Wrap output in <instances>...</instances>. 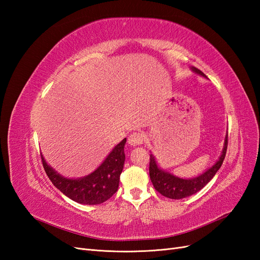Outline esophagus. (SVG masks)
<instances>
[{"label":"esophagus","mask_w":260,"mask_h":260,"mask_svg":"<svg viewBox=\"0 0 260 260\" xmlns=\"http://www.w3.org/2000/svg\"><path fill=\"white\" fill-rule=\"evenodd\" d=\"M144 141V138L143 136L141 135V133H132V135L129 136L128 138V143L131 145V146H138V145H141L143 143Z\"/></svg>","instance_id":"esophagus-1"}]
</instances>
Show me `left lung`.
I'll return each instance as SVG.
<instances>
[{
  "mask_svg": "<svg viewBox=\"0 0 260 260\" xmlns=\"http://www.w3.org/2000/svg\"><path fill=\"white\" fill-rule=\"evenodd\" d=\"M191 69L193 73L206 78V75L202 73L200 69L195 67H191ZM226 146L228 132L224 138L221 155L219 156L218 160L212 165L210 168H208L206 171H204L203 174L191 179L177 177L174 174H171L170 171L160 168L159 165L157 164L155 156L151 154V156H149V178H151L155 190L158 191L161 195L172 200H181L198 193L215 177L216 172L220 169V167H221L226 153Z\"/></svg>",
  "mask_w": 260,
  "mask_h": 260,
  "instance_id": "obj_1",
  "label": "left lung"
}]
</instances>
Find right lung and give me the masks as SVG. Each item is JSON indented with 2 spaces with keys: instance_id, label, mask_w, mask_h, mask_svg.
Masks as SVG:
<instances>
[{
  "instance_id": "add662e5",
  "label": "right lung",
  "mask_w": 260,
  "mask_h": 260,
  "mask_svg": "<svg viewBox=\"0 0 260 260\" xmlns=\"http://www.w3.org/2000/svg\"><path fill=\"white\" fill-rule=\"evenodd\" d=\"M127 139L120 141L109 153L104 161L90 175L70 179L48 165L41 155L46 175L52 183L67 198L83 205H99L104 203L117 192L119 179L124 165V144Z\"/></svg>"
}]
</instances>
